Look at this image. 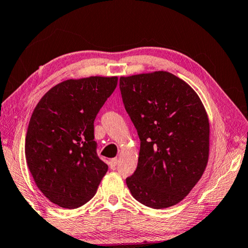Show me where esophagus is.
Listing matches in <instances>:
<instances>
[{"mask_svg":"<svg viewBox=\"0 0 248 248\" xmlns=\"http://www.w3.org/2000/svg\"><path fill=\"white\" fill-rule=\"evenodd\" d=\"M118 158H111L110 162H109V165H110L111 170H116L117 166H118Z\"/></svg>","mask_w":248,"mask_h":248,"instance_id":"1","label":"esophagus"}]
</instances>
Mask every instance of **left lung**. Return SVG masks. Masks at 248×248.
<instances>
[{
    "instance_id": "1",
    "label": "left lung",
    "mask_w": 248,
    "mask_h": 248,
    "mask_svg": "<svg viewBox=\"0 0 248 248\" xmlns=\"http://www.w3.org/2000/svg\"><path fill=\"white\" fill-rule=\"evenodd\" d=\"M119 87L141 141L137 170L125 179L127 186L146 207H171L189 194L207 166L205 109L186 82L165 71L123 77Z\"/></svg>"
}]
</instances>
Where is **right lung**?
<instances>
[{
  "mask_svg": "<svg viewBox=\"0 0 248 248\" xmlns=\"http://www.w3.org/2000/svg\"><path fill=\"white\" fill-rule=\"evenodd\" d=\"M118 78L68 79L44 95L29 121L25 155L40 191L62 208L93 198L108 166L97 155L94 120Z\"/></svg>",
  "mask_w": 248,
  "mask_h": 248,
  "instance_id": "obj_1",
  "label": "right lung"
}]
</instances>
